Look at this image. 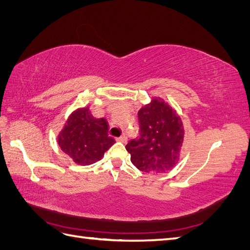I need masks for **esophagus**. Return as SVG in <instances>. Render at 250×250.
<instances>
[{
	"label": "esophagus",
	"mask_w": 250,
	"mask_h": 250,
	"mask_svg": "<svg viewBox=\"0 0 250 250\" xmlns=\"http://www.w3.org/2000/svg\"><path fill=\"white\" fill-rule=\"evenodd\" d=\"M126 140H128V139H126L125 135H121L120 137H117V139H116L117 142H120V143H126Z\"/></svg>",
	"instance_id": "obj_1"
}]
</instances>
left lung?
<instances>
[{
	"instance_id": "obj_1",
	"label": "left lung",
	"mask_w": 250,
	"mask_h": 250,
	"mask_svg": "<svg viewBox=\"0 0 250 250\" xmlns=\"http://www.w3.org/2000/svg\"><path fill=\"white\" fill-rule=\"evenodd\" d=\"M140 137L125 146L131 162L146 173H164L179 161L184 142L182 119L161 98L139 110Z\"/></svg>"
}]
</instances>
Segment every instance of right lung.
<instances>
[{"label": "right lung", "instance_id": "1", "mask_svg": "<svg viewBox=\"0 0 250 250\" xmlns=\"http://www.w3.org/2000/svg\"><path fill=\"white\" fill-rule=\"evenodd\" d=\"M58 144L74 162L89 166L101 160L115 140L108 136L106 119L94 118L89 107H83L68 116L58 135Z\"/></svg>", "mask_w": 250, "mask_h": 250}]
</instances>
